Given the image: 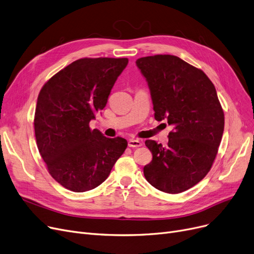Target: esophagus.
Here are the masks:
<instances>
[{
    "label": "esophagus",
    "instance_id": "1",
    "mask_svg": "<svg viewBox=\"0 0 254 254\" xmlns=\"http://www.w3.org/2000/svg\"><path fill=\"white\" fill-rule=\"evenodd\" d=\"M142 144L143 143L140 140H135V139H129L128 143H127V145L129 147H140V146H142Z\"/></svg>",
    "mask_w": 254,
    "mask_h": 254
}]
</instances>
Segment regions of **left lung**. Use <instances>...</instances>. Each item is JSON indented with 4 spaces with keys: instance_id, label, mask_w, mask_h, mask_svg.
Wrapping results in <instances>:
<instances>
[{
    "instance_id": "8db88e82",
    "label": "left lung",
    "mask_w": 254,
    "mask_h": 254,
    "mask_svg": "<svg viewBox=\"0 0 254 254\" xmlns=\"http://www.w3.org/2000/svg\"><path fill=\"white\" fill-rule=\"evenodd\" d=\"M136 64L147 81L154 118L173 126L166 147L145 141L152 161L143 172L156 189L182 193L204 178L217 156L224 113L216 88L201 69L172 55L139 58Z\"/></svg>"
}]
</instances>
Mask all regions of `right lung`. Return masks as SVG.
<instances>
[{"label":"right lung","mask_w":254,"mask_h":254,"mask_svg":"<svg viewBox=\"0 0 254 254\" xmlns=\"http://www.w3.org/2000/svg\"><path fill=\"white\" fill-rule=\"evenodd\" d=\"M127 58H83L43 85L37 98L34 129L49 173L64 188L89 191L104 183L127 146L89 127L103 110Z\"/></svg>","instance_id":"right-lung-1"}]
</instances>
